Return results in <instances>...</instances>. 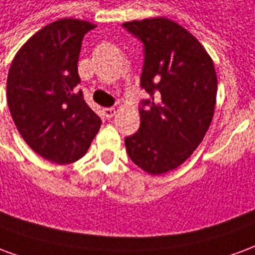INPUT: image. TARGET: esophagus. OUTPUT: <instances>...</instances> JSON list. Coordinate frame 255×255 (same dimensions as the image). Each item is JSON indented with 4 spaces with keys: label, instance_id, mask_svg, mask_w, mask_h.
<instances>
[{
    "label": "esophagus",
    "instance_id": "esophagus-1",
    "mask_svg": "<svg viewBox=\"0 0 255 255\" xmlns=\"http://www.w3.org/2000/svg\"><path fill=\"white\" fill-rule=\"evenodd\" d=\"M102 113H104V116L106 119H112V117L116 115V109L115 108H105V109H102Z\"/></svg>",
    "mask_w": 255,
    "mask_h": 255
}]
</instances>
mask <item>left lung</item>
<instances>
[{"label": "left lung", "mask_w": 255, "mask_h": 255, "mask_svg": "<svg viewBox=\"0 0 255 255\" xmlns=\"http://www.w3.org/2000/svg\"><path fill=\"white\" fill-rule=\"evenodd\" d=\"M143 42L140 127L126 138L129 158L150 175L176 169L194 153L210 127L217 75L212 57L191 32L166 17L124 23Z\"/></svg>", "instance_id": "obj_1"}]
</instances>
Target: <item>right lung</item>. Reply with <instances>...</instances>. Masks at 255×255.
<instances>
[{
	"label": "right lung",
	"mask_w": 255,
	"mask_h": 255,
	"mask_svg": "<svg viewBox=\"0 0 255 255\" xmlns=\"http://www.w3.org/2000/svg\"><path fill=\"white\" fill-rule=\"evenodd\" d=\"M95 24L60 19L35 32L16 53L6 79V101L25 143L45 160L82 158L101 119L86 104L78 61L82 39Z\"/></svg>",
	"instance_id": "1"
}]
</instances>
